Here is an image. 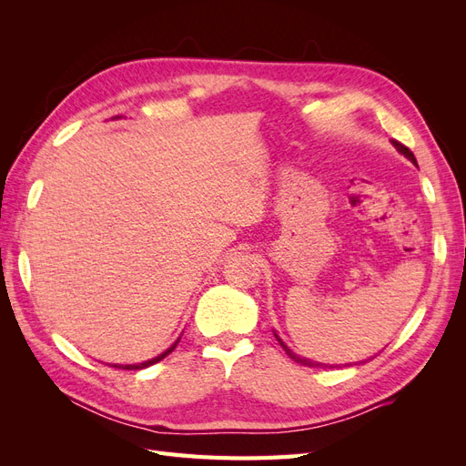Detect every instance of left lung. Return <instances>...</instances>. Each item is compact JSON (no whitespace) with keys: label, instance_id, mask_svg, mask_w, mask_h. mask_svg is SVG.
I'll use <instances>...</instances> for the list:
<instances>
[{"label":"left lung","instance_id":"8db88e82","mask_svg":"<svg viewBox=\"0 0 466 466\" xmlns=\"http://www.w3.org/2000/svg\"><path fill=\"white\" fill-rule=\"evenodd\" d=\"M392 146L397 147V151H399V153H402L408 161H412V163L418 167V161H416L414 153H412L410 149H408L406 146H402L400 142H394V139H392ZM274 336H276V340L279 342V346L286 350V354H288V356H289L293 361H298V363H301V365H307V368H327V363H320V361H313V360H307V358H301V356H298V354H295V351H291V350L286 346V342L281 340V338H279L276 332H274ZM329 368H332V365H329Z\"/></svg>","mask_w":466,"mask_h":466}]
</instances>
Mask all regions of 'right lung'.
I'll use <instances>...</instances> for the list:
<instances>
[{"instance_id":"1","label":"right lung","mask_w":466,"mask_h":466,"mask_svg":"<svg viewBox=\"0 0 466 466\" xmlns=\"http://www.w3.org/2000/svg\"><path fill=\"white\" fill-rule=\"evenodd\" d=\"M178 340H180V336L177 338V342L171 346V348H167L163 354H159L157 358H153V360H147V361H142V363H130V365H120V363H112V368H118V370H146V368H149V365H153V363H157V361H161L163 358H167L168 354H171V351L177 348V344H178Z\"/></svg>"}]
</instances>
